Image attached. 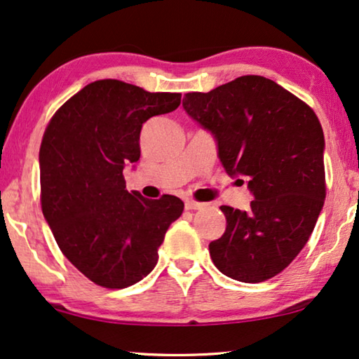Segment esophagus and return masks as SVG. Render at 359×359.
Returning a JSON list of instances; mask_svg holds the SVG:
<instances>
[{"label":"esophagus","instance_id":"1","mask_svg":"<svg viewBox=\"0 0 359 359\" xmlns=\"http://www.w3.org/2000/svg\"><path fill=\"white\" fill-rule=\"evenodd\" d=\"M184 205L188 210H199L204 207V204H201V202H196V201H186Z\"/></svg>","mask_w":359,"mask_h":359}]
</instances>
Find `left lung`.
Here are the masks:
<instances>
[{"label":"left lung","mask_w":359,"mask_h":359,"mask_svg":"<svg viewBox=\"0 0 359 359\" xmlns=\"http://www.w3.org/2000/svg\"><path fill=\"white\" fill-rule=\"evenodd\" d=\"M183 108L214 134L223 168L246 178L254 197L248 210L220 207L226 230L209 244L212 261L238 282L275 277L308 243L324 205L325 142L318 116L262 76L186 93Z\"/></svg>","instance_id":"8db88e82"}]
</instances>
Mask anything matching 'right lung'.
Returning <instances> with one entry per match:
<instances>
[{"label": "right lung", "mask_w": 359, "mask_h": 359, "mask_svg": "<svg viewBox=\"0 0 359 359\" xmlns=\"http://www.w3.org/2000/svg\"><path fill=\"white\" fill-rule=\"evenodd\" d=\"M181 93L147 92L116 79L72 95L45 129L40 201L61 252L105 288H126L152 272L165 233L183 214L180 197L129 192L126 163L141 157L149 118L176 110Z\"/></svg>", "instance_id": "1"}]
</instances>
